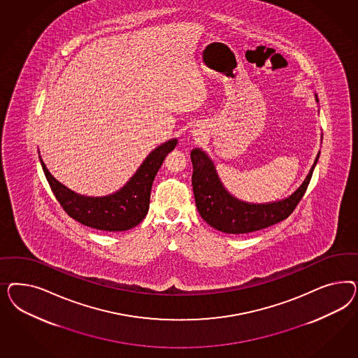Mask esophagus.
Listing matches in <instances>:
<instances>
[{
    "mask_svg": "<svg viewBox=\"0 0 358 358\" xmlns=\"http://www.w3.org/2000/svg\"><path fill=\"white\" fill-rule=\"evenodd\" d=\"M193 136H195L196 139H201V138H202V132H199V131H193Z\"/></svg>",
    "mask_w": 358,
    "mask_h": 358,
    "instance_id": "1",
    "label": "esophagus"
}]
</instances>
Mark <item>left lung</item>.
Masks as SVG:
<instances>
[{"label":"left lung","instance_id":"obj_1","mask_svg":"<svg viewBox=\"0 0 358 358\" xmlns=\"http://www.w3.org/2000/svg\"><path fill=\"white\" fill-rule=\"evenodd\" d=\"M316 102H319L315 94ZM323 139V136H322ZM320 151L304 178L293 194L268 203H250L231 194L217 176V168L206 152L194 148L190 157L193 163V192L195 205L202 219L211 227L226 234H248L285 220L302 199L313 177Z\"/></svg>","mask_w":358,"mask_h":358}]
</instances>
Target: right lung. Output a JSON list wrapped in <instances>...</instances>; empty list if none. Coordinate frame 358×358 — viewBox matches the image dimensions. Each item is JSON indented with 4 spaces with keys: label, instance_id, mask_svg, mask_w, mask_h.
I'll return each mask as SVG.
<instances>
[{
    "label": "right lung",
    "instance_id": "right-lung-1",
    "mask_svg": "<svg viewBox=\"0 0 358 358\" xmlns=\"http://www.w3.org/2000/svg\"><path fill=\"white\" fill-rule=\"evenodd\" d=\"M176 145L177 139H171L156 147L124 186L105 196L77 194L50 173L42 159L41 164L56 199L69 217L87 227L118 232L138 226L147 215L153 180L165 156L173 151Z\"/></svg>",
    "mask_w": 358,
    "mask_h": 358
}]
</instances>
